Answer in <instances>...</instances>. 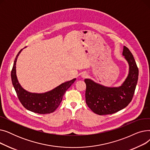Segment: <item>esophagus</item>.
<instances>
[{
    "label": "esophagus",
    "mask_w": 150,
    "mask_h": 150,
    "mask_svg": "<svg viewBox=\"0 0 150 150\" xmlns=\"http://www.w3.org/2000/svg\"><path fill=\"white\" fill-rule=\"evenodd\" d=\"M81 78H83V79H85V78H86L88 76V75L87 74H86V73H83V74H81Z\"/></svg>",
    "instance_id": "obj_1"
}]
</instances>
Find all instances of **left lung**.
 Instances as JSON below:
<instances>
[{
  "instance_id": "8db88e82",
  "label": "left lung",
  "mask_w": 150,
  "mask_h": 150,
  "mask_svg": "<svg viewBox=\"0 0 150 150\" xmlns=\"http://www.w3.org/2000/svg\"><path fill=\"white\" fill-rule=\"evenodd\" d=\"M122 55L127 61V77L118 87H108L86 78V102L92 111L98 115L111 114L127 107L131 101L138 80L139 69L131 52L124 46Z\"/></svg>"
}]
</instances>
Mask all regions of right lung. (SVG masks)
<instances>
[{
	"label": "right lung",
	"mask_w": 150,
	"mask_h": 150,
	"mask_svg": "<svg viewBox=\"0 0 150 150\" xmlns=\"http://www.w3.org/2000/svg\"><path fill=\"white\" fill-rule=\"evenodd\" d=\"M22 50H20L15 58L11 74L12 84L19 100L23 107L28 111L41 114L52 113L59 106L66 91L75 82L76 78L63 83L44 93H32L26 91L19 83L16 66L18 58Z\"/></svg>",
	"instance_id": "1"
}]
</instances>
